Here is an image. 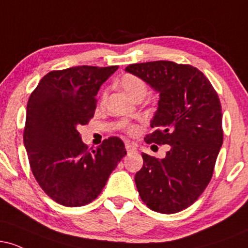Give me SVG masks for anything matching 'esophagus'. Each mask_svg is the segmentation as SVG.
Returning <instances> with one entry per match:
<instances>
[{
  "label": "esophagus",
  "instance_id": "esophagus-1",
  "mask_svg": "<svg viewBox=\"0 0 248 248\" xmlns=\"http://www.w3.org/2000/svg\"><path fill=\"white\" fill-rule=\"evenodd\" d=\"M126 150H127V153H132V152H135L136 150V147L134 146V144H132V143H129V142H126Z\"/></svg>",
  "mask_w": 248,
  "mask_h": 248
}]
</instances>
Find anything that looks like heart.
Masks as SVG:
<instances>
[{
	"label": "heart",
	"instance_id": "1",
	"mask_svg": "<svg viewBox=\"0 0 248 248\" xmlns=\"http://www.w3.org/2000/svg\"><path fill=\"white\" fill-rule=\"evenodd\" d=\"M120 85L122 90L132 98L133 100L136 99H143L148 94V85L147 82L141 79L140 77L134 75H124L120 79ZM105 98V94H104ZM133 132V129H132Z\"/></svg>",
	"mask_w": 248,
	"mask_h": 248
}]
</instances>
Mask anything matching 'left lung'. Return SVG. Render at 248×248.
Wrapping results in <instances>:
<instances>
[{"label": "left lung", "instance_id": "1", "mask_svg": "<svg viewBox=\"0 0 248 248\" xmlns=\"http://www.w3.org/2000/svg\"><path fill=\"white\" fill-rule=\"evenodd\" d=\"M126 72L140 77L160 94L150 121L155 132L144 140L170 146L161 160L142 154L143 167L135 175L138 191L153 211L179 212L197 201L212 177L223 144L218 94L191 65L157 61L132 64Z\"/></svg>", "mask_w": 248, "mask_h": 248}]
</instances>
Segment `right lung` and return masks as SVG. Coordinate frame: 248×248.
Returning a JSON list of instances; mask_svg holds the SVG:
<instances>
[{
  "label": "right lung",
  "instance_id": "obj_1",
  "mask_svg": "<svg viewBox=\"0 0 248 248\" xmlns=\"http://www.w3.org/2000/svg\"><path fill=\"white\" fill-rule=\"evenodd\" d=\"M118 66H75L42 78L27 106L24 147L36 181L57 203H91L127 152L119 138L87 149L78 132L93 118L96 94Z\"/></svg>",
  "mask_w": 248,
  "mask_h": 248
}]
</instances>
